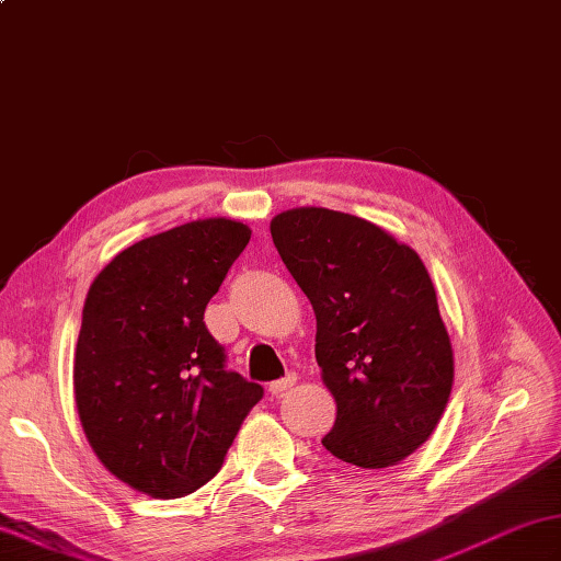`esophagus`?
I'll return each mask as SVG.
<instances>
[{"mask_svg":"<svg viewBox=\"0 0 561 561\" xmlns=\"http://www.w3.org/2000/svg\"><path fill=\"white\" fill-rule=\"evenodd\" d=\"M294 383H296V374H287V376L279 378V380H272L270 392H272V396H282V392H287Z\"/></svg>","mask_w":561,"mask_h":561,"instance_id":"obj_1","label":"esophagus"}]
</instances>
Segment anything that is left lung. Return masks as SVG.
Instances as JSON below:
<instances>
[{"label": "left lung", "instance_id": "obj_1", "mask_svg": "<svg viewBox=\"0 0 561 561\" xmlns=\"http://www.w3.org/2000/svg\"><path fill=\"white\" fill-rule=\"evenodd\" d=\"M274 248L316 311V362L337 420L323 446L388 468L432 436L453 386V350L432 277L380 226L323 207L282 211Z\"/></svg>", "mask_w": 561, "mask_h": 561}]
</instances>
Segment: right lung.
<instances>
[{"label": "right lung", "mask_w": 561, "mask_h": 561, "mask_svg": "<svg viewBox=\"0 0 561 561\" xmlns=\"http://www.w3.org/2000/svg\"><path fill=\"white\" fill-rule=\"evenodd\" d=\"M250 241L199 219L117 253L93 279L75 356L79 420L117 480L178 499L219 472L262 386L226 368L205 308Z\"/></svg>", "instance_id": "obj_1"}]
</instances>
